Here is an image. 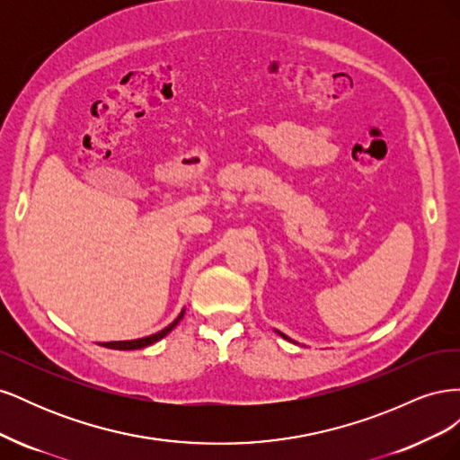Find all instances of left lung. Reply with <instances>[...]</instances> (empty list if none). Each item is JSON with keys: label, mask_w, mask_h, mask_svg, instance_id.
I'll return each mask as SVG.
<instances>
[{"label": "left lung", "mask_w": 460, "mask_h": 460, "mask_svg": "<svg viewBox=\"0 0 460 460\" xmlns=\"http://www.w3.org/2000/svg\"><path fill=\"white\" fill-rule=\"evenodd\" d=\"M282 336H284V333H282ZM284 338H286V336H284Z\"/></svg>", "instance_id": "obj_1"}]
</instances>
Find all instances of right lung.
<instances>
[{"instance_id": "right-lung-1", "label": "right lung", "mask_w": 460, "mask_h": 460, "mask_svg": "<svg viewBox=\"0 0 460 460\" xmlns=\"http://www.w3.org/2000/svg\"><path fill=\"white\" fill-rule=\"evenodd\" d=\"M184 316V311L180 313V316L174 320L172 324H169L166 326L164 330H161V332H157V333H153V336H149V338H142V340H132V341H109V343H102L103 347H109V349H120V351H128V349H142V347H147V345H151V343H155V341H159L161 338H164L166 333H169L178 323H180V318Z\"/></svg>"}]
</instances>
